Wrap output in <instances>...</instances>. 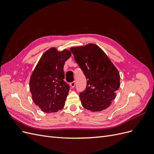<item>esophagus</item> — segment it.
Here are the masks:
<instances>
[{
	"instance_id": "34e87169",
	"label": "esophagus",
	"mask_w": 154,
	"mask_h": 154,
	"mask_svg": "<svg viewBox=\"0 0 154 154\" xmlns=\"http://www.w3.org/2000/svg\"><path fill=\"white\" fill-rule=\"evenodd\" d=\"M70 86H71V88H74V86H75V82H72L71 83H70Z\"/></svg>"
}]
</instances>
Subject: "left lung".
<instances>
[{
    "label": "left lung",
    "instance_id": "1",
    "mask_svg": "<svg viewBox=\"0 0 154 154\" xmlns=\"http://www.w3.org/2000/svg\"><path fill=\"white\" fill-rule=\"evenodd\" d=\"M70 50L87 80L86 89L80 94L82 106L92 112L108 108L120 86L118 70L96 44L72 47Z\"/></svg>",
    "mask_w": 154,
    "mask_h": 154
}]
</instances>
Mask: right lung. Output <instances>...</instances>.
<instances>
[{
    "label": "right lung",
    "instance_id": "obj_1",
    "mask_svg": "<svg viewBox=\"0 0 154 154\" xmlns=\"http://www.w3.org/2000/svg\"><path fill=\"white\" fill-rule=\"evenodd\" d=\"M71 51L51 48L37 63L29 80L32 101L45 113L57 112L65 105L69 86L63 81V66Z\"/></svg>",
    "mask_w": 154,
    "mask_h": 154
}]
</instances>
